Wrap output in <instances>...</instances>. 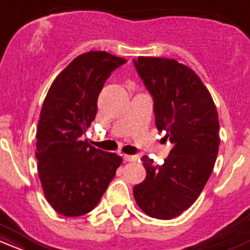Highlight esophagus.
<instances>
[{
    "mask_svg": "<svg viewBox=\"0 0 250 250\" xmlns=\"http://www.w3.org/2000/svg\"><path fill=\"white\" fill-rule=\"evenodd\" d=\"M123 157H125V160L127 162H135L139 160V156H137V155H125Z\"/></svg>",
    "mask_w": 250,
    "mask_h": 250,
    "instance_id": "obj_1",
    "label": "esophagus"
}]
</instances>
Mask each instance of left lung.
Segmentation results:
<instances>
[{"label": "left lung", "mask_w": 250, "mask_h": 250, "mask_svg": "<svg viewBox=\"0 0 250 250\" xmlns=\"http://www.w3.org/2000/svg\"><path fill=\"white\" fill-rule=\"evenodd\" d=\"M154 102L155 125L174 147L163 165L143 156L147 177L134 187L139 207L150 217L170 220L196 201L219 153V116L210 94L190 68L175 60H133Z\"/></svg>", "instance_id": "8db88e82"}]
</instances>
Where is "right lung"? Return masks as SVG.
Instances as JSON below:
<instances>
[{
	"label": "right lung",
	"mask_w": 250,
	"mask_h": 250,
	"mask_svg": "<svg viewBox=\"0 0 250 250\" xmlns=\"http://www.w3.org/2000/svg\"><path fill=\"white\" fill-rule=\"evenodd\" d=\"M127 62L107 51L77 56L50 85L36 133V160L45 199L59 214L81 216L96 207L122 159L82 141L111 71Z\"/></svg>",
	"instance_id": "right-lung-1"
}]
</instances>
